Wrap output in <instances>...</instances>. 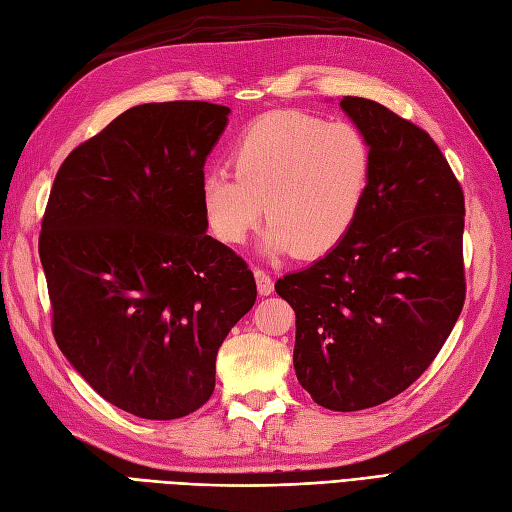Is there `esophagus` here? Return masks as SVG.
Wrapping results in <instances>:
<instances>
[{
    "label": "esophagus",
    "mask_w": 512,
    "mask_h": 512,
    "mask_svg": "<svg viewBox=\"0 0 512 512\" xmlns=\"http://www.w3.org/2000/svg\"><path fill=\"white\" fill-rule=\"evenodd\" d=\"M254 278L260 295H271L273 293V280L265 269H254Z\"/></svg>",
    "instance_id": "obj_1"
}]
</instances>
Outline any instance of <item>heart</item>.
Returning a JSON list of instances; mask_svg holds the SVG:
<instances>
[{"label":"heart","instance_id":"obj_1","mask_svg":"<svg viewBox=\"0 0 512 512\" xmlns=\"http://www.w3.org/2000/svg\"><path fill=\"white\" fill-rule=\"evenodd\" d=\"M232 171L204 176L202 206L221 243L241 245L263 213L269 254L317 258L332 252L365 206L373 152L350 121H326L302 110H276L241 132Z\"/></svg>","mask_w":512,"mask_h":512}]
</instances>
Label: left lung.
<instances>
[{
	"label": "left lung",
	"instance_id": "obj_1",
	"mask_svg": "<svg viewBox=\"0 0 512 512\" xmlns=\"http://www.w3.org/2000/svg\"><path fill=\"white\" fill-rule=\"evenodd\" d=\"M373 173L345 239L276 282L295 310L299 384L330 410L389 402L426 371L465 304V195L432 136L386 106L343 97Z\"/></svg>",
	"mask_w": 512,
	"mask_h": 512
}]
</instances>
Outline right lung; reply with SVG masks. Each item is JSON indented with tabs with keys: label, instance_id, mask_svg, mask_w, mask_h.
Returning <instances> with one entry per match:
<instances>
[{
	"label": "right lung",
	"instance_id": "right-lung-1",
	"mask_svg": "<svg viewBox=\"0 0 512 512\" xmlns=\"http://www.w3.org/2000/svg\"><path fill=\"white\" fill-rule=\"evenodd\" d=\"M228 106H134L62 162L39 254L52 332L106 402L178 419L215 389V358L256 302L254 273L206 234L204 162Z\"/></svg>",
	"mask_w": 512,
	"mask_h": 512
}]
</instances>
